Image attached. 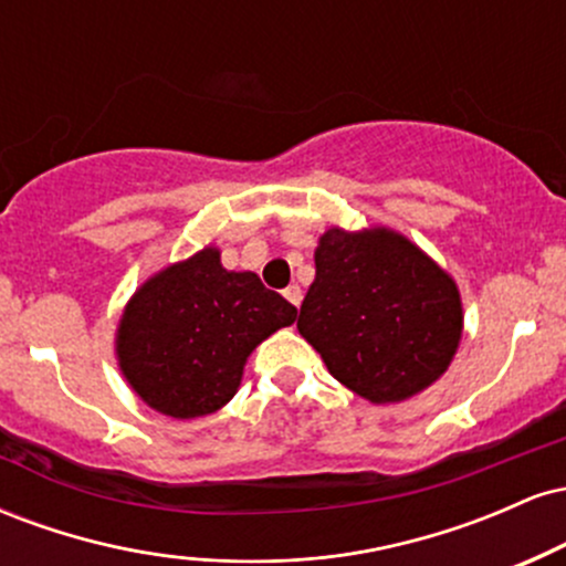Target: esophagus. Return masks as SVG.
Returning a JSON list of instances; mask_svg holds the SVG:
<instances>
[{"label": "esophagus", "mask_w": 566, "mask_h": 566, "mask_svg": "<svg viewBox=\"0 0 566 566\" xmlns=\"http://www.w3.org/2000/svg\"><path fill=\"white\" fill-rule=\"evenodd\" d=\"M284 297H287V301L295 305V308H301V301H303V290L297 287V284H290L287 290H284Z\"/></svg>", "instance_id": "34e87169"}]
</instances>
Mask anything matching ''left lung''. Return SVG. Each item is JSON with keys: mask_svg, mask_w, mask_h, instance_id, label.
I'll list each match as a JSON object with an SVG mask.
<instances>
[{"mask_svg": "<svg viewBox=\"0 0 566 566\" xmlns=\"http://www.w3.org/2000/svg\"><path fill=\"white\" fill-rule=\"evenodd\" d=\"M297 333L329 375L373 405H399L433 386L463 337L454 279L388 226H333L314 250Z\"/></svg>", "mask_w": 566, "mask_h": 566, "instance_id": "left-lung-1", "label": "left lung"}]
</instances>
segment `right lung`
<instances>
[{
  "label": "right lung",
  "mask_w": 566,
  "mask_h": 566,
  "mask_svg": "<svg viewBox=\"0 0 566 566\" xmlns=\"http://www.w3.org/2000/svg\"><path fill=\"white\" fill-rule=\"evenodd\" d=\"M295 316L258 274L223 269L207 244L133 292L116 324V365L154 412L205 418L239 391L252 350Z\"/></svg>",
  "instance_id": "right-lung-1"
}]
</instances>
